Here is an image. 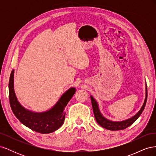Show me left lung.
Here are the masks:
<instances>
[{
  "label": "left lung",
  "mask_w": 156,
  "mask_h": 156,
  "mask_svg": "<svg viewBox=\"0 0 156 156\" xmlns=\"http://www.w3.org/2000/svg\"><path fill=\"white\" fill-rule=\"evenodd\" d=\"M145 87H146V95H145V99L143 104L141 107L140 109L137 112L136 115H135L133 116H132L129 119L123 120V121H120V122H115V121H112L108 120L105 116H103L101 114V112L100 110V108H99L98 103L96 101L95 99L92 96H90V99L92 101V109L94 112V116H95V119L98 124L101 126V127H104V128L111 130V131H117V130H122L124 129L126 127L130 126L131 125L133 124L134 122L136 120V119L140 116L142 114L143 111L144 109V107L146 103V101H147V96H148V92H147V85H146V82L145 81Z\"/></svg>",
  "instance_id": "1"
}]
</instances>
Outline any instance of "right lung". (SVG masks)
Listing matches in <instances>:
<instances>
[{
  "mask_svg": "<svg viewBox=\"0 0 156 156\" xmlns=\"http://www.w3.org/2000/svg\"><path fill=\"white\" fill-rule=\"evenodd\" d=\"M75 90L74 87L69 88L49 110L41 112H33L27 109L17 100L14 91V69L12 71L9 81V100L13 114L23 124L43 134L52 133L62 126L65 119V107Z\"/></svg>",
  "mask_w": 156,
  "mask_h": 156,
  "instance_id": "obj_1",
  "label": "right lung"
}]
</instances>
